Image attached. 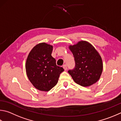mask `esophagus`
Listing matches in <instances>:
<instances>
[{"instance_id":"34e87169","label":"esophagus","mask_w":121,"mask_h":121,"mask_svg":"<svg viewBox=\"0 0 121 121\" xmlns=\"http://www.w3.org/2000/svg\"><path fill=\"white\" fill-rule=\"evenodd\" d=\"M63 69H65V71H66V70H67V65H63Z\"/></svg>"}]
</instances>
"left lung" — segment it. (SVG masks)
I'll return each mask as SVG.
<instances>
[{
  "mask_svg": "<svg viewBox=\"0 0 121 121\" xmlns=\"http://www.w3.org/2000/svg\"><path fill=\"white\" fill-rule=\"evenodd\" d=\"M73 55L75 67L69 73L74 82L83 87L90 86L100 78L103 71L102 59L91 43L81 41L69 47Z\"/></svg>",
  "mask_w": 121,
  "mask_h": 121,
  "instance_id": "obj_1",
  "label": "left lung"
}]
</instances>
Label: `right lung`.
Wrapping results in <instances>:
<instances>
[{
    "instance_id": "obj_1",
    "label": "right lung",
    "mask_w": 121,
    "mask_h": 121,
    "mask_svg": "<svg viewBox=\"0 0 121 121\" xmlns=\"http://www.w3.org/2000/svg\"><path fill=\"white\" fill-rule=\"evenodd\" d=\"M53 47L45 43L36 45L30 51L26 60L25 68L28 79L35 88L48 91L58 83L63 68L56 65L52 56Z\"/></svg>"
}]
</instances>
